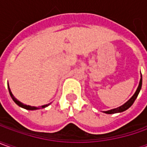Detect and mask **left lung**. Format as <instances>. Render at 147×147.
Segmentation results:
<instances>
[{
	"label": "left lung",
	"instance_id": "obj_1",
	"mask_svg": "<svg viewBox=\"0 0 147 147\" xmlns=\"http://www.w3.org/2000/svg\"><path fill=\"white\" fill-rule=\"evenodd\" d=\"M142 75H141V80H140L139 85H138V89H137V90H136L135 94H134V96H133L131 98L129 99L127 102H125L124 105L120 106V107H117V108L112 109V110H109V111H103L104 113H106V114H115V113L123 112V111H126L127 109H129V107L134 104V101H135L136 98H137L138 95V94H139L140 90H141V89H142Z\"/></svg>",
	"mask_w": 147,
	"mask_h": 147
}]
</instances>
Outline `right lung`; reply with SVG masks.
Listing matches in <instances>:
<instances>
[{"instance_id": "1", "label": "right lung", "mask_w": 147, "mask_h": 147, "mask_svg": "<svg viewBox=\"0 0 147 147\" xmlns=\"http://www.w3.org/2000/svg\"><path fill=\"white\" fill-rule=\"evenodd\" d=\"M8 89H9V94H10V96H11V98L13 100V102H15V103L17 104L18 106L19 107H23L24 109H27V110H31V111H32V110H37V109H40V108H45V107H48L49 104H46V105H44V106H41L40 107H31V106H28V105H25V104L22 103L21 102H19L18 100L14 98V96H13V94H12V92H11V90L9 89V84H8Z\"/></svg>"}]
</instances>
